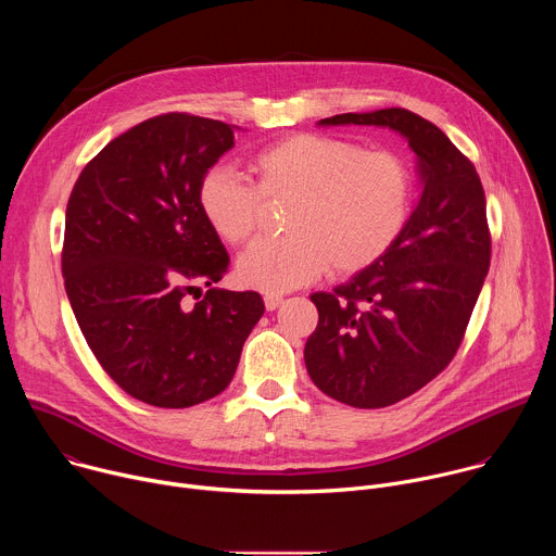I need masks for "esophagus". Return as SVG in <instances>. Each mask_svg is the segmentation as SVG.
<instances>
[{
    "label": "esophagus",
    "instance_id": "esophagus-1",
    "mask_svg": "<svg viewBox=\"0 0 556 556\" xmlns=\"http://www.w3.org/2000/svg\"><path fill=\"white\" fill-rule=\"evenodd\" d=\"M281 303H283V299H281L279 294H266V296H264V305H266V309H268V312L277 309Z\"/></svg>",
    "mask_w": 556,
    "mask_h": 556
}]
</instances>
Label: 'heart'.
I'll return each instance as SVG.
<instances>
[{
	"label": "heart",
	"instance_id": "1",
	"mask_svg": "<svg viewBox=\"0 0 556 556\" xmlns=\"http://www.w3.org/2000/svg\"><path fill=\"white\" fill-rule=\"evenodd\" d=\"M255 185L213 167L198 187L200 211L226 244H244L266 204H288L279 240L255 242L237 260L244 288L281 294L378 264L407 228L414 174L399 153L363 149L324 134H292L253 157Z\"/></svg>",
	"mask_w": 556,
	"mask_h": 556
}]
</instances>
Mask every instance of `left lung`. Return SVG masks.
Listing matches in <instances>:
<instances>
[{"label": "left lung", "mask_w": 556, "mask_h": 556, "mask_svg": "<svg viewBox=\"0 0 556 556\" xmlns=\"http://www.w3.org/2000/svg\"><path fill=\"white\" fill-rule=\"evenodd\" d=\"M319 125L389 127L418 157L422 195L399 244L334 292L309 296L319 309L303 350L312 382L350 407L380 409L433 380L464 339L491 266L484 187L446 134L409 110Z\"/></svg>", "instance_id": "1"}]
</instances>
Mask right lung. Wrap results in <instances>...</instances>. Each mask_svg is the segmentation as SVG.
Wrapping results in <instances>:
<instances>
[{"mask_svg":"<svg viewBox=\"0 0 556 556\" xmlns=\"http://www.w3.org/2000/svg\"><path fill=\"white\" fill-rule=\"evenodd\" d=\"M232 144L222 121L153 116L108 142L67 200L61 270L76 324L108 376L153 407L222 393L264 314L257 292L213 288L228 255L198 187Z\"/></svg>","mask_w":556,"mask_h":556,"instance_id":"add662e5","label":"right lung"}]
</instances>
